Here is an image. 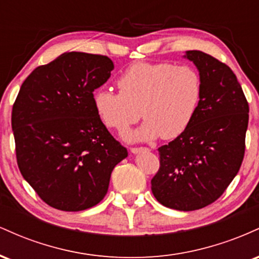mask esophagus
Listing matches in <instances>:
<instances>
[{
    "instance_id": "obj_1",
    "label": "esophagus",
    "mask_w": 259,
    "mask_h": 259,
    "mask_svg": "<svg viewBox=\"0 0 259 259\" xmlns=\"http://www.w3.org/2000/svg\"><path fill=\"white\" fill-rule=\"evenodd\" d=\"M133 153H140V152H144V151H148V148L146 147H132L130 148Z\"/></svg>"
}]
</instances>
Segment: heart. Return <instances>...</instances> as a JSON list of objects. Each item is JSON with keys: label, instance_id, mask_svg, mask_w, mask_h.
<instances>
[{"label": "heart", "instance_id": "1", "mask_svg": "<svg viewBox=\"0 0 259 259\" xmlns=\"http://www.w3.org/2000/svg\"><path fill=\"white\" fill-rule=\"evenodd\" d=\"M119 91L95 90V109L106 126L123 133L140 119L145 124L127 139L171 140L194 120L202 97V78L191 65L169 62H139L126 68L118 79Z\"/></svg>", "mask_w": 259, "mask_h": 259}]
</instances>
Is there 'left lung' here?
<instances>
[{"mask_svg": "<svg viewBox=\"0 0 259 259\" xmlns=\"http://www.w3.org/2000/svg\"><path fill=\"white\" fill-rule=\"evenodd\" d=\"M185 57L201 74V102L185 132L158 148L159 169L151 189L160 204L189 212L218 200L236 177L245 156L249 108L227 64L196 50Z\"/></svg>", "mask_w": 259, "mask_h": 259, "instance_id": "left-lung-1", "label": "left lung"}]
</instances>
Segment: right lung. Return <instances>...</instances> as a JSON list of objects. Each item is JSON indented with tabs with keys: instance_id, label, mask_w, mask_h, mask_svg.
Wrapping results in <instances>:
<instances>
[{
	"instance_id": "add662e5",
	"label": "right lung",
	"mask_w": 259,
	"mask_h": 259,
	"mask_svg": "<svg viewBox=\"0 0 259 259\" xmlns=\"http://www.w3.org/2000/svg\"><path fill=\"white\" fill-rule=\"evenodd\" d=\"M107 56L65 52L20 86L12 109L17 163L45 203L65 212L96 206L127 151L95 109L94 91L111 76Z\"/></svg>"
}]
</instances>
